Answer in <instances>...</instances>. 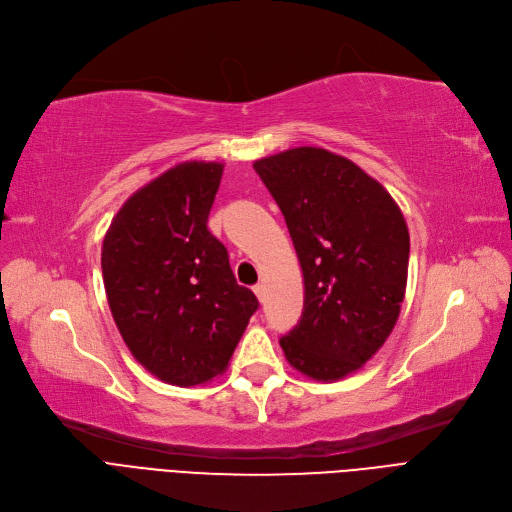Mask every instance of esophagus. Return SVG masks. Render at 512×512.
<instances>
[{
  "mask_svg": "<svg viewBox=\"0 0 512 512\" xmlns=\"http://www.w3.org/2000/svg\"><path fill=\"white\" fill-rule=\"evenodd\" d=\"M253 291H255V295H257V299L261 301L263 299V295H265V284L263 282H259V284H255L253 286Z\"/></svg>",
  "mask_w": 512,
  "mask_h": 512,
  "instance_id": "1",
  "label": "esophagus"
}]
</instances>
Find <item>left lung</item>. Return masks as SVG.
<instances>
[{
    "mask_svg": "<svg viewBox=\"0 0 512 512\" xmlns=\"http://www.w3.org/2000/svg\"><path fill=\"white\" fill-rule=\"evenodd\" d=\"M253 167L284 215L303 270V314L280 347L309 379L339 381L383 347L399 318L406 219L374 177L324 148H291Z\"/></svg>",
    "mask_w": 512,
    "mask_h": 512,
    "instance_id": "8db88e82",
    "label": "left lung"
}]
</instances>
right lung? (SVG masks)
Wrapping results in <instances>:
<instances>
[{
  "instance_id": "add662e5",
  "label": "right lung",
  "mask_w": 512,
  "mask_h": 512,
  "mask_svg": "<svg viewBox=\"0 0 512 512\" xmlns=\"http://www.w3.org/2000/svg\"><path fill=\"white\" fill-rule=\"evenodd\" d=\"M224 165L186 161L152 180L115 215L102 242V276L125 345L177 387L228 368L257 297L232 274L207 219Z\"/></svg>"
}]
</instances>
